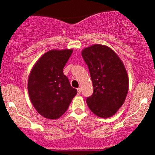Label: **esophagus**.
Segmentation results:
<instances>
[{
  "instance_id": "34e87169",
  "label": "esophagus",
  "mask_w": 155,
  "mask_h": 155,
  "mask_svg": "<svg viewBox=\"0 0 155 155\" xmlns=\"http://www.w3.org/2000/svg\"><path fill=\"white\" fill-rule=\"evenodd\" d=\"M77 92H78V94L81 93V87L77 88Z\"/></svg>"
}]
</instances>
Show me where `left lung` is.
<instances>
[{"label": "left lung", "instance_id": "8db88e82", "mask_svg": "<svg viewBox=\"0 0 155 155\" xmlns=\"http://www.w3.org/2000/svg\"><path fill=\"white\" fill-rule=\"evenodd\" d=\"M81 55L93 86V93L87 97V104L97 117H112L124 104L128 92V77L124 64L111 48L101 44L85 48Z\"/></svg>", "mask_w": 155, "mask_h": 155}]
</instances>
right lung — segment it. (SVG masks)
Instances as JSON below:
<instances>
[{"label":"right lung","mask_w":155,"mask_h":155,"mask_svg":"<svg viewBox=\"0 0 155 155\" xmlns=\"http://www.w3.org/2000/svg\"><path fill=\"white\" fill-rule=\"evenodd\" d=\"M73 49H52L39 58L28 78V90L39 114L56 120L67 111L77 90L71 87L63 68Z\"/></svg>","instance_id":"obj_1"}]
</instances>
